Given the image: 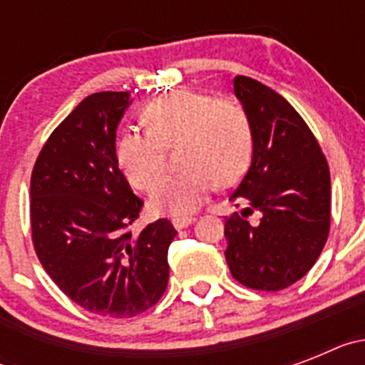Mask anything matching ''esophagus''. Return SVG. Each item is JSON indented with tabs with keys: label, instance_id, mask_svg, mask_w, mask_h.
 <instances>
[{
	"label": "esophagus",
	"instance_id": "1",
	"mask_svg": "<svg viewBox=\"0 0 365 365\" xmlns=\"http://www.w3.org/2000/svg\"><path fill=\"white\" fill-rule=\"evenodd\" d=\"M193 222H195V217H175L173 219V227L177 230H182V228H188Z\"/></svg>",
	"mask_w": 365,
	"mask_h": 365
}]
</instances>
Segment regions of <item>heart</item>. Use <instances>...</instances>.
Wrapping results in <instances>:
<instances>
[{
    "instance_id": "1",
    "label": "heart",
    "mask_w": 365,
    "mask_h": 365,
    "mask_svg": "<svg viewBox=\"0 0 365 365\" xmlns=\"http://www.w3.org/2000/svg\"><path fill=\"white\" fill-rule=\"evenodd\" d=\"M143 122L146 131H125L117 143L118 166L130 185L153 188L166 170V150L179 143L180 164L188 168L155 188L151 208L159 214H192L217 185L237 182L252 159V125L235 98L175 89L151 100Z\"/></svg>"
}]
</instances>
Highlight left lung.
<instances>
[{
	"mask_svg": "<svg viewBox=\"0 0 365 365\" xmlns=\"http://www.w3.org/2000/svg\"><path fill=\"white\" fill-rule=\"evenodd\" d=\"M235 96L252 125V163L228 201L259 211L250 225L235 212L225 221L228 269L254 291H283L302 279L327 241L331 175L320 144L279 93L248 76L234 78Z\"/></svg>",
	"mask_w": 365,
	"mask_h": 365,
	"instance_id": "1",
	"label": "left lung"
}]
</instances>
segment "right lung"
<instances>
[{"instance_id":"obj_1","label":"right lung","mask_w":365,"mask_h":365,"mask_svg":"<svg viewBox=\"0 0 365 365\" xmlns=\"http://www.w3.org/2000/svg\"><path fill=\"white\" fill-rule=\"evenodd\" d=\"M128 91L93 93L58 124L31 175L32 245L58 289L98 316L131 318L159 302L168 287V219L137 235L144 201L120 172L117 125Z\"/></svg>"}]
</instances>
